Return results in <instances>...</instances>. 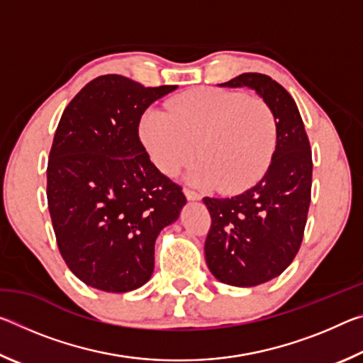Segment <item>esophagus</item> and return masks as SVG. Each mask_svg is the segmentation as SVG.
<instances>
[{"mask_svg":"<svg viewBox=\"0 0 363 363\" xmlns=\"http://www.w3.org/2000/svg\"><path fill=\"white\" fill-rule=\"evenodd\" d=\"M184 194H186V196H187L189 200H199L200 199V194L196 192V190H194V189L186 187V189H184Z\"/></svg>","mask_w":363,"mask_h":363,"instance_id":"1","label":"esophagus"}]
</instances>
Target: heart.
<instances>
[{"mask_svg":"<svg viewBox=\"0 0 363 363\" xmlns=\"http://www.w3.org/2000/svg\"><path fill=\"white\" fill-rule=\"evenodd\" d=\"M140 138L152 162L167 174L201 162L190 179L224 192H240L259 179L272 162L277 128L259 97L201 88L171 99L168 110L153 107L140 121ZM197 147H194V144Z\"/></svg>","mask_w":363,"mask_h":363,"instance_id":"obj_1","label":"heart"}]
</instances>
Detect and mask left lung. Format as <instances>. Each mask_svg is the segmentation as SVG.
Instances as JSON below:
<instances>
[{
  "mask_svg": "<svg viewBox=\"0 0 363 363\" xmlns=\"http://www.w3.org/2000/svg\"><path fill=\"white\" fill-rule=\"evenodd\" d=\"M220 86L255 89L277 128L272 162L256 186L230 199H203L211 216L205 240L211 274L227 285L256 286L280 275L298 255L311 205L312 150L296 104L275 79L242 73Z\"/></svg>",
  "mask_w": 363,
  "mask_h": 363,
  "instance_id": "8db88e82",
  "label": "left lung"
}]
</instances>
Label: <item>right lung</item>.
<instances>
[{"instance_id":"obj_1","label":"right lung","mask_w":363,"mask_h":363,"mask_svg":"<svg viewBox=\"0 0 363 363\" xmlns=\"http://www.w3.org/2000/svg\"><path fill=\"white\" fill-rule=\"evenodd\" d=\"M102 75L65 107L48 160V208L60 255L86 285L110 293L149 281L155 240L186 195L160 173L139 138L152 102L174 91Z\"/></svg>"}]
</instances>
